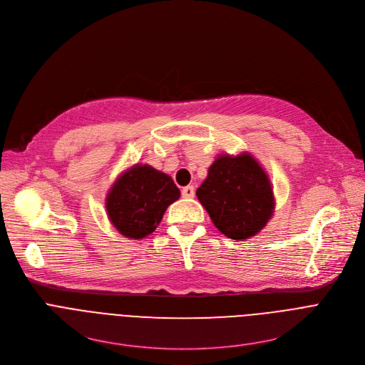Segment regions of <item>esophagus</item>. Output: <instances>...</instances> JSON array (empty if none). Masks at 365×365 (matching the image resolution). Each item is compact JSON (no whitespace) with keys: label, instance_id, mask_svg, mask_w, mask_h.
<instances>
[{"label":"esophagus","instance_id":"1","mask_svg":"<svg viewBox=\"0 0 365 365\" xmlns=\"http://www.w3.org/2000/svg\"><path fill=\"white\" fill-rule=\"evenodd\" d=\"M182 196L183 197H193L195 196V187L193 186H185L182 189Z\"/></svg>","mask_w":365,"mask_h":365}]
</instances>
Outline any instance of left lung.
<instances>
[{
  "instance_id": "8db88e82",
  "label": "left lung",
  "mask_w": 365,
  "mask_h": 365,
  "mask_svg": "<svg viewBox=\"0 0 365 365\" xmlns=\"http://www.w3.org/2000/svg\"><path fill=\"white\" fill-rule=\"evenodd\" d=\"M196 196L214 225L237 241L258 234L274 212L270 179L250 153L221 154Z\"/></svg>"
}]
</instances>
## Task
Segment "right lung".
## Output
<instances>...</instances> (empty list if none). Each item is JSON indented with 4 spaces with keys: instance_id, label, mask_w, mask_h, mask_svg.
<instances>
[{
    "instance_id": "obj_1",
    "label": "right lung",
    "mask_w": 365,
    "mask_h": 365,
    "mask_svg": "<svg viewBox=\"0 0 365 365\" xmlns=\"http://www.w3.org/2000/svg\"><path fill=\"white\" fill-rule=\"evenodd\" d=\"M180 197L173 179L148 165H134L114 182L107 195V212L117 231L141 240L160 224L168 206Z\"/></svg>"
}]
</instances>
